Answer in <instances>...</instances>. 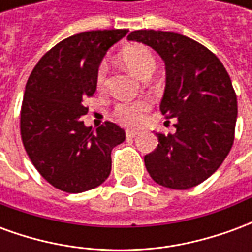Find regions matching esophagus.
I'll return each mask as SVG.
<instances>
[{
    "instance_id": "obj_1",
    "label": "esophagus",
    "mask_w": 252,
    "mask_h": 252,
    "mask_svg": "<svg viewBox=\"0 0 252 252\" xmlns=\"http://www.w3.org/2000/svg\"><path fill=\"white\" fill-rule=\"evenodd\" d=\"M126 137H135L139 135V131H135V129H126Z\"/></svg>"
}]
</instances>
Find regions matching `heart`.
<instances>
[{
	"label": "heart",
	"instance_id": "obj_1",
	"mask_svg": "<svg viewBox=\"0 0 252 252\" xmlns=\"http://www.w3.org/2000/svg\"><path fill=\"white\" fill-rule=\"evenodd\" d=\"M123 61L126 67L139 77H142L144 71H147L148 68L155 67V59H154L153 52L143 46H129L128 48H126V51L123 52ZM106 71H108L106 63H101L98 71H97L98 86L104 85ZM150 108H151V104L147 98L126 99V101H120L116 105L115 115L124 124L137 126L143 120V115Z\"/></svg>",
	"mask_w": 252,
	"mask_h": 252
}]
</instances>
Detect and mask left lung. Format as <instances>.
Here are the masks:
<instances>
[{
	"instance_id": "obj_1",
	"label": "left lung",
	"mask_w": 252,
	"mask_h": 252,
	"mask_svg": "<svg viewBox=\"0 0 252 252\" xmlns=\"http://www.w3.org/2000/svg\"><path fill=\"white\" fill-rule=\"evenodd\" d=\"M128 40L158 52L166 67L160 112L177 119L174 135L155 133L158 147L144 157L157 184L186 190L200 185L227 158L235 137L238 101L219 58L188 36L164 31H133Z\"/></svg>"
}]
</instances>
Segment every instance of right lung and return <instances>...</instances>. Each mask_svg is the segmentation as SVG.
<instances>
[{"instance_id": "right-lung-1", "label": "right lung", "mask_w": 252, "mask_h": 252, "mask_svg": "<svg viewBox=\"0 0 252 252\" xmlns=\"http://www.w3.org/2000/svg\"><path fill=\"white\" fill-rule=\"evenodd\" d=\"M128 30L89 31L70 36L43 55L31 72L21 105L20 129L31 162L41 177L66 193L94 189L110 174V153L126 132L105 121L83 124L85 97L97 89L105 54Z\"/></svg>"}]
</instances>
